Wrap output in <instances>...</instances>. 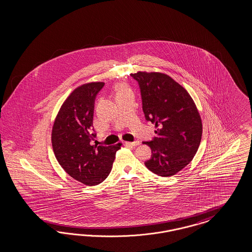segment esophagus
<instances>
[{
    "label": "esophagus",
    "instance_id": "1",
    "mask_svg": "<svg viewBox=\"0 0 252 252\" xmlns=\"http://www.w3.org/2000/svg\"><path fill=\"white\" fill-rule=\"evenodd\" d=\"M125 144L126 146H132V147H135V146L139 145V141H135V142H125Z\"/></svg>",
    "mask_w": 252,
    "mask_h": 252
}]
</instances>
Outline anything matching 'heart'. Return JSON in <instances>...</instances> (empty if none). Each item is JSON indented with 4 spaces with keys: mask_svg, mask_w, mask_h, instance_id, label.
I'll use <instances>...</instances> for the list:
<instances>
[{
    "mask_svg": "<svg viewBox=\"0 0 252 252\" xmlns=\"http://www.w3.org/2000/svg\"><path fill=\"white\" fill-rule=\"evenodd\" d=\"M127 91H129L126 86H124V85H120L119 87H118V93H120V92H127Z\"/></svg>",
    "mask_w": 252,
    "mask_h": 252,
    "instance_id": "b5f03b06",
    "label": "heart"
}]
</instances>
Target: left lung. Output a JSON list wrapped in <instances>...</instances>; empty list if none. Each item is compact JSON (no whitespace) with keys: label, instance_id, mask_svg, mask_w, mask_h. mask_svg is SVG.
I'll list each match as a JSON object with an SVG mask.
<instances>
[{"label":"left lung","instance_id":"1","mask_svg":"<svg viewBox=\"0 0 252 252\" xmlns=\"http://www.w3.org/2000/svg\"><path fill=\"white\" fill-rule=\"evenodd\" d=\"M131 76L139 85L146 119L157 128L153 140L143 143L153 153L146 167L158 176H174L190 162L200 144L202 123L197 106L187 90L166 74L138 71Z\"/></svg>","mask_w":252,"mask_h":252}]
</instances>
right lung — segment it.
Masks as SVG:
<instances>
[{
  "mask_svg": "<svg viewBox=\"0 0 252 252\" xmlns=\"http://www.w3.org/2000/svg\"><path fill=\"white\" fill-rule=\"evenodd\" d=\"M103 86V82H91L75 89L62 104L52 129L56 160L69 176L87 186L106 179L122 146L92 145L94 100Z\"/></svg>",
  "mask_w": 252,
  "mask_h": 252,
  "instance_id": "right-lung-1",
  "label": "right lung"
}]
</instances>
